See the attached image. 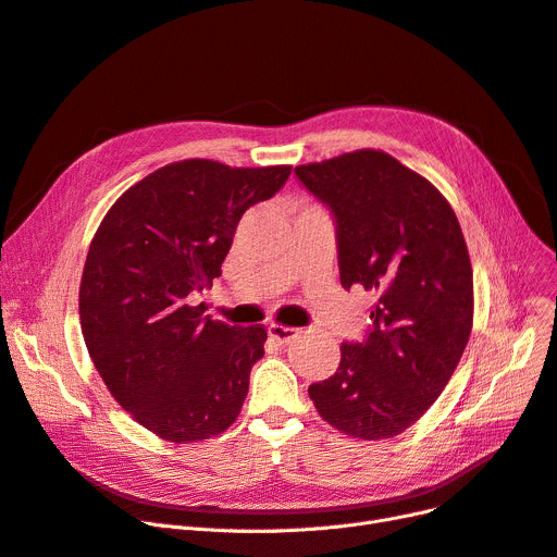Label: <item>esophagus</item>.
I'll use <instances>...</instances> for the list:
<instances>
[{
  "label": "esophagus",
  "mask_w": 557,
  "mask_h": 557,
  "mask_svg": "<svg viewBox=\"0 0 557 557\" xmlns=\"http://www.w3.org/2000/svg\"><path fill=\"white\" fill-rule=\"evenodd\" d=\"M268 335H270L274 342H278V344H289L294 337L299 335V331H297V329H289V325H276V323H272L270 329H268Z\"/></svg>",
  "instance_id": "obj_1"
}]
</instances>
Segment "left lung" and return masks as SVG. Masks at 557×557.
Instances as JSON below:
<instances>
[{
	"label": "left lung",
	"instance_id": "1",
	"mask_svg": "<svg viewBox=\"0 0 557 557\" xmlns=\"http://www.w3.org/2000/svg\"><path fill=\"white\" fill-rule=\"evenodd\" d=\"M331 209L339 278L375 297L362 342H344L335 375L310 384L342 434L394 438L428 411L468 346L474 314L468 245L451 207L382 150L294 169Z\"/></svg>",
	"mask_w": 557,
	"mask_h": 557
}]
</instances>
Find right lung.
Wrapping results in <instances>:
<instances>
[{
	"label": "right lung",
	"mask_w": 557,
	"mask_h": 557,
	"mask_svg": "<svg viewBox=\"0 0 557 557\" xmlns=\"http://www.w3.org/2000/svg\"><path fill=\"white\" fill-rule=\"evenodd\" d=\"M292 166L169 163L103 218L81 281V329L112 398L171 443L222 434L238 418L263 325L234 329L195 304L213 285L243 213L283 188Z\"/></svg>",
	"instance_id": "1"
}]
</instances>
